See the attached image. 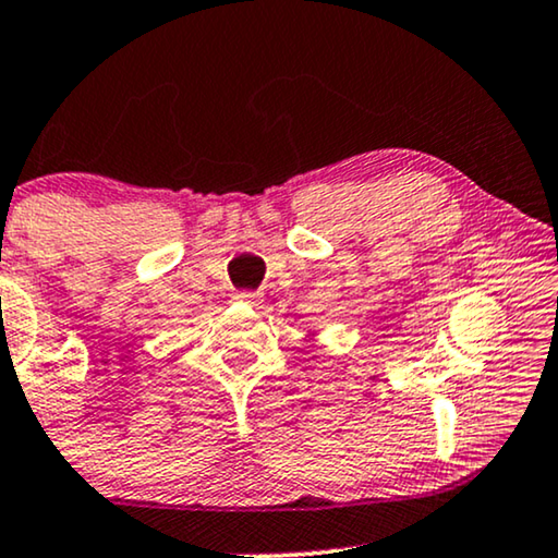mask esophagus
Wrapping results in <instances>:
<instances>
[{"label": "esophagus", "mask_w": 558, "mask_h": 558, "mask_svg": "<svg viewBox=\"0 0 558 558\" xmlns=\"http://www.w3.org/2000/svg\"><path fill=\"white\" fill-rule=\"evenodd\" d=\"M234 301L247 303V305H260V293H255V290H238V293H234Z\"/></svg>", "instance_id": "obj_1"}]
</instances>
